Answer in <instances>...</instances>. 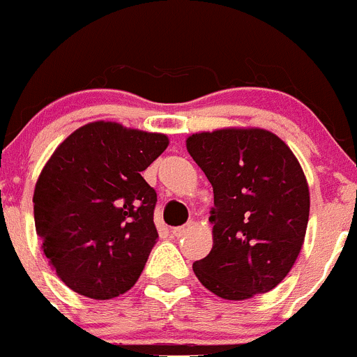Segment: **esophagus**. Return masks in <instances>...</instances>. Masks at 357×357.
Listing matches in <instances>:
<instances>
[{
  "instance_id": "esophagus-1",
  "label": "esophagus",
  "mask_w": 357,
  "mask_h": 357,
  "mask_svg": "<svg viewBox=\"0 0 357 357\" xmlns=\"http://www.w3.org/2000/svg\"><path fill=\"white\" fill-rule=\"evenodd\" d=\"M190 228H192V225H185V226H178V228L172 229V235L176 236V238H181V236H185L186 233L190 231Z\"/></svg>"
}]
</instances>
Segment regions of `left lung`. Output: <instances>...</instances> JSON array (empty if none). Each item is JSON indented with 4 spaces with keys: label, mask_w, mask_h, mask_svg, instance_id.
Returning <instances> with one entry per match:
<instances>
[{
    "label": "left lung",
    "mask_w": 357,
    "mask_h": 357,
    "mask_svg": "<svg viewBox=\"0 0 357 357\" xmlns=\"http://www.w3.org/2000/svg\"><path fill=\"white\" fill-rule=\"evenodd\" d=\"M214 192L211 254L193 262L202 285L243 301L273 290L291 269L309 219L301 164L264 129H219L186 139Z\"/></svg>",
    "instance_id": "left-lung-1"
}]
</instances>
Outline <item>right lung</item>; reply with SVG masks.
Masks as SVG:
<instances>
[{
  "mask_svg": "<svg viewBox=\"0 0 357 357\" xmlns=\"http://www.w3.org/2000/svg\"><path fill=\"white\" fill-rule=\"evenodd\" d=\"M167 145L164 135L100 121L55 150L36 183L34 221L68 289L105 301L138 282L158 240L157 193L142 172Z\"/></svg>",
  "mask_w": 357,
  "mask_h": 357,
  "instance_id": "add662e5",
  "label": "right lung"
}]
</instances>
